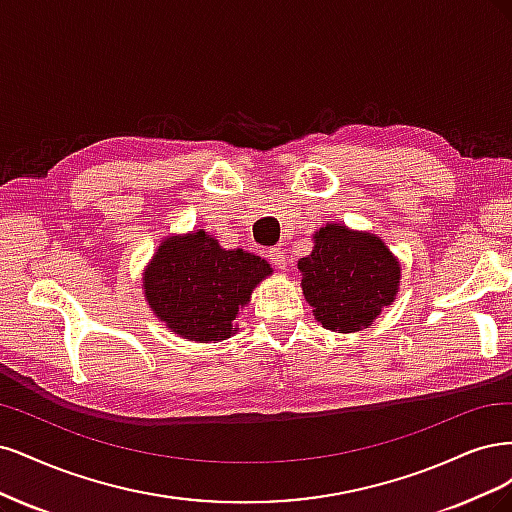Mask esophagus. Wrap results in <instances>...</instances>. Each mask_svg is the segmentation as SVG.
<instances>
[{
    "instance_id": "esophagus-1",
    "label": "esophagus",
    "mask_w": 512,
    "mask_h": 512,
    "mask_svg": "<svg viewBox=\"0 0 512 512\" xmlns=\"http://www.w3.org/2000/svg\"><path fill=\"white\" fill-rule=\"evenodd\" d=\"M268 259L274 268L278 270H285L287 268V255L283 249H278V246H272V249H268Z\"/></svg>"
}]
</instances>
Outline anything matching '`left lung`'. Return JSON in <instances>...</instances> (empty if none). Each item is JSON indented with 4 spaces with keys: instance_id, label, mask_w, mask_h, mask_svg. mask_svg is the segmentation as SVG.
<instances>
[{
    "instance_id": "1",
    "label": "left lung",
    "mask_w": 512,
    "mask_h": 512,
    "mask_svg": "<svg viewBox=\"0 0 512 512\" xmlns=\"http://www.w3.org/2000/svg\"><path fill=\"white\" fill-rule=\"evenodd\" d=\"M298 268L317 321L342 334L368 327L400 285V266L383 240L336 223L319 229L315 249Z\"/></svg>"
}]
</instances>
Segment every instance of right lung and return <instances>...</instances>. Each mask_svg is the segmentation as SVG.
<instances>
[{
    "label": "right lung",
    "instance_id": "right-lung-1",
    "mask_svg": "<svg viewBox=\"0 0 512 512\" xmlns=\"http://www.w3.org/2000/svg\"><path fill=\"white\" fill-rule=\"evenodd\" d=\"M270 263L246 251H225L206 232L161 242L144 272L148 306L174 334L195 342L236 332L238 310L251 300Z\"/></svg>",
    "mask_w": 512,
    "mask_h": 512
}]
</instances>
